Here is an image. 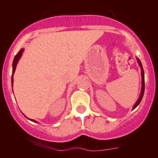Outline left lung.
<instances>
[{
	"label": "left lung",
	"mask_w": 158,
	"mask_h": 158,
	"mask_svg": "<svg viewBox=\"0 0 158 158\" xmlns=\"http://www.w3.org/2000/svg\"><path fill=\"white\" fill-rule=\"evenodd\" d=\"M136 59H137L138 64H139V66H140V68H141V74H142V89H141L140 95H139V99H138L137 101H136L135 104H134L133 107H132V110L135 109V107H137V106L139 105V104H140L141 101H142V98H143V95H144V92H145V74H144L143 67H142V63H141L140 60H139V58H138V57H136Z\"/></svg>",
	"instance_id": "left-lung-1"
}]
</instances>
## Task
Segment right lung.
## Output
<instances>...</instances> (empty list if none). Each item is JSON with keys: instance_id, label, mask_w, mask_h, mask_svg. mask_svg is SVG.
I'll use <instances>...</instances> for the list:
<instances>
[{"instance_id": "add662e5", "label": "right lung", "mask_w": 158, "mask_h": 158, "mask_svg": "<svg viewBox=\"0 0 158 158\" xmlns=\"http://www.w3.org/2000/svg\"><path fill=\"white\" fill-rule=\"evenodd\" d=\"M23 51H24V49H21L20 51H19V52H18V54H16V56H15V57H14V60H13V73H12V79H11V82H12V88H13V74H14V73H15V70H16V65H17V64H18V62H19V59H20L21 58V57H22V55H23ZM23 115H24V114H23ZM25 117H26V115H24ZM26 118L27 119H29V120H31V121H32V122H35V123H38L37 121L36 120H35V119H29V118H28L27 117H26Z\"/></svg>"}]
</instances>
